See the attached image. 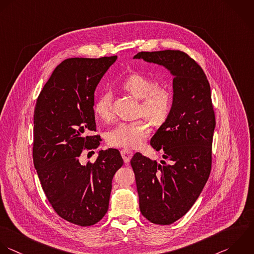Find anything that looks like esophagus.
<instances>
[{"instance_id":"obj_1","label":"esophagus","mask_w":254,"mask_h":254,"mask_svg":"<svg viewBox=\"0 0 254 254\" xmlns=\"http://www.w3.org/2000/svg\"><path fill=\"white\" fill-rule=\"evenodd\" d=\"M121 154L125 160V163L128 164L129 160L131 159V157L133 155V152L130 150H127V149H123V150H121Z\"/></svg>"}]
</instances>
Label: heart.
I'll list each match as a JSON object with an SVG mask.
<instances>
[{
  "instance_id": "b5f03b06",
  "label": "heart",
  "mask_w": 254,
  "mask_h": 254,
  "mask_svg": "<svg viewBox=\"0 0 254 254\" xmlns=\"http://www.w3.org/2000/svg\"><path fill=\"white\" fill-rule=\"evenodd\" d=\"M123 88L131 96L140 100L138 114L151 124L163 123L172 107V94L164 87L158 86L157 81L145 74L133 73L122 83ZM113 96L110 91L100 95L94 104L96 116L104 121L112 118ZM149 127L142 121L120 123L107 133L108 143L116 147L136 148L143 144L149 135Z\"/></svg>"
}]
</instances>
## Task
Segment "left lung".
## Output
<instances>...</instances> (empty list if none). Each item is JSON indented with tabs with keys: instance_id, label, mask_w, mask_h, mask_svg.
I'll use <instances>...</instances> for the list:
<instances>
[{
	"instance_id": "obj_1",
	"label": "left lung",
	"mask_w": 254,
	"mask_h": 254,
	"mask_svg": "<svg viewBox=\"0 0 254 254\" xmlns=\"http://www.w3.org/2000/svg\"><path fill=\"white\" fill-rule=\"evenodd\" d=\"M133 58L162 65L174 76L170 113L150 140L168 162L139 152L130 160L142 216L171 225L192 208L211 173L216 127L211 88L202 67L181 50L141 51Z\"/></svg>"
}]
</instances>
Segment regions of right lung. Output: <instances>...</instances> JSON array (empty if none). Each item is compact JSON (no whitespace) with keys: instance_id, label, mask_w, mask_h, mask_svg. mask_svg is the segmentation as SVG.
<instances>
[{"instance_id":"add662e5","label":"right lung","mask_w":254,"mask_h":254,"mask_svg":"<svg viewBox=\"0 0 254 254\" xmlns=\"http://www.w3.org/2000/svg\"><path fill=\"white\" fill-rule=\"evenodd\" d=\"M117 55L68 58L53 71L41 90L33 116L32 157L43 192L56 214L81 227L100 222L109 209L112 180L123 166L118 149L99 152L82 165V151L100 145L94 93Z\"/></svg>"}]
</instances>
